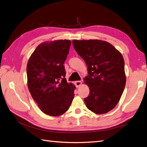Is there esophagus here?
I'll return each mask as SVG.
<instances>
[{
    "label": "esophagus",
    "mask_w": 147,
    "mask_h": 147,
    "mask_svg": "<svg viewBox=\"0 0 147 147\" xmlns=\"http://www.w3.org/2000/svg\"><path fill=\"white\" fill-rule=\"evenodd\" d=\"M75 86H76L77 87H79V86H80L81 84H82V82H81V81H77V82H75Z\"/></svg>",
    "instance_id": "esophagus-1"
}]
</instances>
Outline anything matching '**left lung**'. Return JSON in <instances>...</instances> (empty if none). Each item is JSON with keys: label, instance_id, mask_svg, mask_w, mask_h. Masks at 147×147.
Instances as JSON below:
<instances>
[{"label": "left lung", "instance_id": "obj_1", "mask_svg": "<svg viewBox=\"0 0 147 147\" xmlns=\"http://www.w3.org/2000/svg\"><path fill=\"white\" fill-rule=\"evenodd\" d=\"M72 43L88 67V76L84 78L90 88L84 99L86 107L96 114L110 112L118 103L126 84L122 55L100 40H74Z\"/></svg>", "mask_w": 147, "mask_h": 147}]
</instances>
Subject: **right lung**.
I'll list each match as a JSON object with an SVG mask.
<instances>
[{
	"label": "right lung",
	"instance_id": "add662e5",
	"mask_svg": "<svg viewBox=\"0 0 147 147\" xmlns=\"http://www.w3.org/2000/svg\"><path fill=\"white\" fill-rule=\"evenodd\" d=\"M70 45L68 40L42 43L28 61L29 92L40 109L50 116L67 112L75 95V86L67 82L64 65Z\"/></svg>",
	"mask_w": 147,
	"mask_h": 147
}]
</instances>
